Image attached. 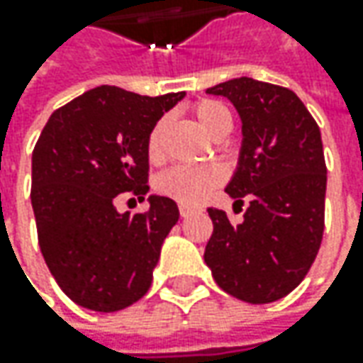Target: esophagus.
<instances>
[{
  "instance_id": "1",
  "label": "esophagus",
  "mask_w": 363,
  "mask_h": 363,
  "mask_svg": "<svg viewBox=\"0 0 363 363\" xmlns=\"http://www.w3.org/2000/svg\"><path fill=\"white\" fill-rule=\"evenodd\" d=\"M194 212H196V208H191V206H186V203H182V206H179V216L182 218L191 216Z\"/></svg>"
}]
</instances>
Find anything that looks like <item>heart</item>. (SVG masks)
<instances>
[{
    "mask_svg": "<svg viewBox=\"0 0 363 363\" xmlns=\"http://www.w3.org/2000/svg\"><path fill=\"white\" fill-rule=\"evenodd\" d=\"M194 111L203 131L214 139H222L232 129L230 111L218 101H202L196 105ZM163 131H165V119H160L149 133L147 153L151 161H157L161 157ZM220 182H222V172L214 165H175L157 177L155 188L161 196L191 206V203L203 202Z\"/></svg>",
    "mask_w": 363,
    "mask_h": 363,
    "instance_id": "obj_1",
    "label": "heart"
}]
</instances>
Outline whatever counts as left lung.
Wrapping results in <instances>:
<instances>
[{
    "label": "left lung",
    "instance_id": "obj_1",
    "mask_svg": "<svg viewBox=\"0 0 363 363\" xmlns=\"http://www.w3.org/2000/svg\"><path fill=\"white\" fill-rule=\"evenodd\" d=\"M228 99L242 123V143L226 194L248 200L232 226L210 208L214 232L203 260L222 291L246 303L283 299L305 279L319 252L328 167L321 133L289 89L240 77L208 89Z\"/></svg>",
    "mask_w": 363,
    "mask_h": 363
}]
</instances>
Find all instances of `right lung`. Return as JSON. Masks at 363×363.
Masks as SVG:
<instances>
[{
    "instance_id": "add662e5",
    "label": "right lung",
    "mask_w": 363,
    "mask_h": 363,
    "mask_svg": "<svg viewBox=\"0 0 363 363\" xmlns=\"http://www.w3.org/2000/svg\"><path fill=\"white\" fill-rule=\"evenodd\" d=\"M184 96L96 86L54 111L42 129L32 153L38 242L56 283L84 309L121 311L151 286L177 203L151 194L145 214L131 216L117 212L115 198L149 191V133Z\"/></svg>"
}]
</instances>
